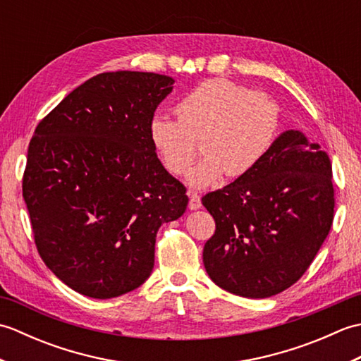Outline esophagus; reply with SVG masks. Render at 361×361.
Wrapping results in <instances>:
<instances>
[{"mask_svg": "<svg viewBox=\"0 0 361 361\" xmlns=\"http://www.w3.org/2000/svg\"><path fill=\"white\" fill-rule=\"evenodd\" d=\"M202 208V200H200V195H197L195 192H190L189 194V209L190 211H197Z\"/></svg>", "mask_w": 361, "mask_h": 361, "instance_id": "esophagus-1", "label": "esophagus"}]
</instances>
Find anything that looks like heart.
Returning a JSON list of instances; mask_svg holds the SVG:
<instances>
[{"instance_id":"b5f03b06","label":"heart","mask_w":361,"mask_h":361,"mask_svg":"<svg viewBox=\"0 0 361 361\" xmlns=\"http://www.w3.org/2000/svg\"><path fill=\"white\" fill-rule=\"evenodd\" d=\"M175 116L150 121V142L166 171L185 175L200 141L204 155L189 173L197 189L217 185L225 173L237 178L252 171L279 127L278 104L270 96L225 79L202 82L176 104Z\"/></svg>"}]
</instances>
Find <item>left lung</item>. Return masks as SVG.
<instances>
[{
    "label": "left lung",
    "instance_id": "left-lung-1",
    "mask_svg": "<svg viewBox=\"0 0 361 361\" xmlns=\"http://www.w3.org/2000/svg\"><path fill=\"white\" fill-rule=\"evenodd\" d=\"M202 203L216 220L203 248L209 278L229 293L270 298L301 278L331 231V159L302 132L287 130L252 171Z\"/></svg>",
    "mask_w": 361,
    "mask_h": 361
}]
</instances>
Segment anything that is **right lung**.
Returning a JSON list of instances; mask_svg holds the SVG:
<instances>
[{
	"label": "right lung",
	"mask_w": 361,
	"mask_h": 361,
	"mask_svg": "<svg viewBox=\"0 0 361 361\" xmlns=\"http://www.w3.org/2000/svg\"><path fill=\"white\" fill-rule=\"evenodd\" d=\"M169 75L102 73L73 90L27 150L23 197L37 250L68 287L96 299L137 288L155 264L159 226L189 198L149 137Z\"/></svg>",
	"instance_id": "right-lung-1"
}]
</instances>
